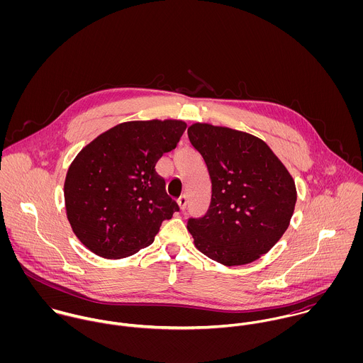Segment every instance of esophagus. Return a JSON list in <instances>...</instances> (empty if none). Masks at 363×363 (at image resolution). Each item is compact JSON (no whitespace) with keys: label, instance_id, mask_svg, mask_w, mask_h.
I'll return each instance as SVG.
<instances>
[{"label":"esophagus","instance_id":"esophagus-1","mask_svg":"<svg viewBox=\"0 0 363 363\" xmlns=\"http://www.w3.org/2000/svg\"><path fill=\"white\" fill-rule=\"evenodd\" d=\"M177 203H179V207H180V209L182 211H184L186 209V206H187V196H180L179 197V200H177Z\"/></svg>","mask_w":363,"mask_h":363}]
</instances>
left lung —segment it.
<instances>
[{"label":"left lung","instance_id":"8db88e82","mask_svg":"<svg viewBox=\"0 0 363 363\" xmlns=\"http://www.w3.org/2000/svg\"><path fill=\"white\" fill-rule=\"evenodd\" d=\"M187 134L212 184L207 213L187 222L196 247L228 267L256 261L289 226L298 197L292 176L252 134L207 123Z\"/></svg>","mask_w":363,"mask_h":363}]
</instances>
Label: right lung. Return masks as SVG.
Instances as JSON below:
<instances>
[{"mask_svg": "<svg viewBox=\"0 0 363 363\" xmlns=\"http://www.w3.org/2000/svg\"><path fill=\"white\" fill-rule=\"evenodd\" d=\"M182 120L127 121L104 131L75 156L64 183L69 225L92 253L124 259L150 246L179 206L155 164L176 148Z\"/></svg>", "mask_w": 363, "mask_h": 363, "instance_id": "1", "label": "right lung"}]
</instances>
